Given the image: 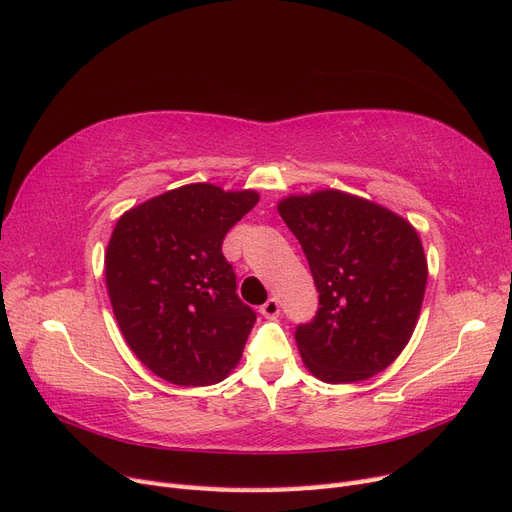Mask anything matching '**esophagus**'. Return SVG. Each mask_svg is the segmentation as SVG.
Instances as JSON below:
<instances>
[{"label": "esophagus", "instance_id": "34e87169", "mask_svg": "<svg viewBox=\"0 0 512 512\" xmlns=\"http://www.w3.org/2000/svg\"><path fill=\"white\" fill-rule=\"evenodd\" d=\"M260 314L265 316V318H269V320H273V318H277L280 316V303H277V299H269V301H265L260 305Z\"/></svg>", "mask_w": 512, "mask_h": 512}]
</instances>
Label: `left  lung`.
<instances>
[{
    "label": "left lung",
    "instance_id": "8db88e82",
    "mask_svg": "<svg viewBox=\"0 0 512 512\" xmlns=\"http://www.w3.org/2000/svg\"><path fill=\"white\" fill-rule=\"evenodd\" d=\"M277 209L318 290L316 316L294 331L303 363L331 384L380 374L406 348L421 314L427 260L416 230L337 190L290 196Z\"/></svg>",
    "mask_w": 512,
    "mask_h": 512
}]
</instances>
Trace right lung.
<instances>
[{"instance_id": "obj_1", "label": "right lung", "mask_w": 512, "mask_h": 512, "mask_svg": "<svg viewBox=\"0 0 512 512\" xmlns=\"http://www.w3.org/2000/svg\"><path fill=\"white\" fill-rule=\"evenodd\" d=\"M258 203L211 183L170 190L123 213L106 250V288L130 350L177 386H207L241 359L256 312L222 254Z\"/></svg>"}]
</instances>
